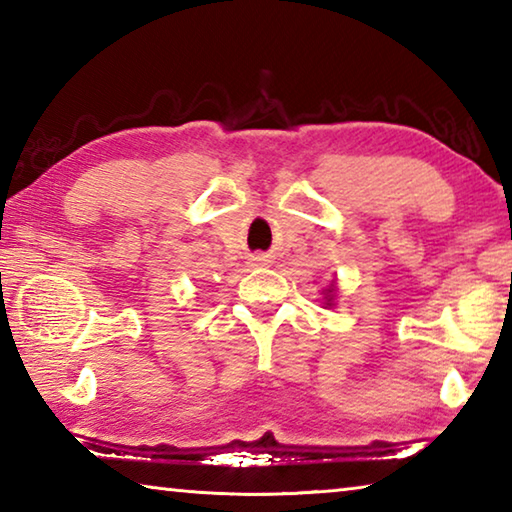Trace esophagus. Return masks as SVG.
<instances>
[{
	"label": "esophagus",
	"mask_w": 512,
	"mask_h": 512,
	"mask_svg": "<svg viewBox=\"0 0 512 512\" xmlns=\"http://www.w3.org/2000/svg\"><path fill=\"white\" fill-rule=\"evenodd\" d=\"M250 262H253V266H266L268 262H271V259H268L266 255H255L253 259H250Z\"/></svg>",
	"instance_id": "esophagus-1"
}]
</instances>
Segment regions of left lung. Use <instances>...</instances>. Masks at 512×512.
Returning <instances> with one entry per match:
<instances>
[{"instance_id":"obj_1","label":"left lung","mask_w":512,"mask_h":512,"mask_svg":"<svg viewBox=\"0 0 512 512\" xmlns=\"http://www.w3.org/2000/svg\"><path fill=\"white\" fill-rule=\"evenodd\" d=\"M336 284H339V280L334 277V280L329 282L323 291H320V293H323V307L325 309H332L336 305V293H339V287H336Z\"/></svg>"}]
</instances>
